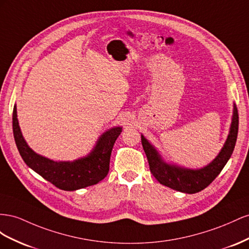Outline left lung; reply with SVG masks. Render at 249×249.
Segmentation results:
<instances>
[{
	"label": "left lung",
	"mask_w": 249,
	"mask_h": 249,
	"mask_svg": "<svg viewBox=\"0 0 249 249\" xmlns=\"http://www.w3.org/2000/svg\"><path fill=\"white\" fill-rule=\"evenodd\" d=\"M239 128V115L233 104V113L229 137L217 158L211 164L201 169H188L167 164L158 150L142 134V145L146 153L150 172L156 180L164 186L183 193L194 194L207 188L222 171L232 154L236 145Z\"/></svg>",
	"instance_id": "1"
}]
</instances>
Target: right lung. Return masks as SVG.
Masks as SVG:
<instances>
[{"label":"right lung","mask_w":249,"mask_h":249,"mask_svg":"<svg viewBox=\"0 0 249 249\" xmlns=\"http://www.w3.org/2000/svg\"><path fill=\"white\" fill-rule=\"evenodd\" d=\"M12 128L18 152L26 165L56 188L65 191L87 188L105 178L109 171L112 147L122 132V127H113L104 132L93 151L82 159L74 161H54L35 153L28 146L18 126L16 105L12 113Z\"/></svg>","instance_id":"add662e5"}]
</instances>
